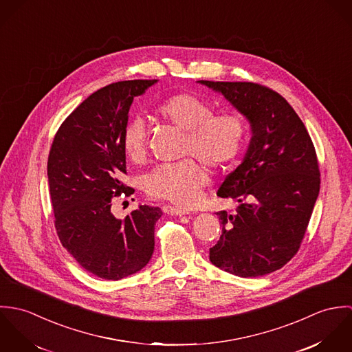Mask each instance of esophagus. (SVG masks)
Instances as JSON below:
<instances>
[{
  "label": "esophagus",
  "mask_w": 352,
  "mask_h": 352,
  "mask_svg": "<svg viewBox=\"0 0 352 352\" xmlns=\"http://www.w3.org/2000/svg\"><path fill=\"white\" fill-rule=\"evenodd\" d=\"M162 211L165 214H170V215H186V214H188V210L179 208V207H175V206H170V204H165L162 207Z\"/></svg>",
  "instance_id": "34e87169"
}]
</instances>
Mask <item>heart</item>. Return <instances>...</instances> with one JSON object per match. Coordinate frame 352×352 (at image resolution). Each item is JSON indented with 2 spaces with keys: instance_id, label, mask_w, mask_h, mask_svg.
<instances>
[{
  "instance_id": "1",
  "label": "heart",
  "mask_w": 352,
  "mask_h": 352,
  "mask_svg": "<svg viewBox=\"0 0 352 352\" xmlns=\"http://www.w3.org/2000/svg\"><path fill=\"white\" fill-rule=\"evenodd\" d=\"M154 113L161 120L186 131L184 155H195L215 169L236 161L247 144L248 123L240 111L212 112L211 102L190 92L166 96L155 105ZM146 138V124L141 118L127 120L120 131V146L130 161L144 160ZM207 182L208 173L203 164L186 158L155 166L145 176L144 188L151 198L190 207L199 201Z\"/></svg>"
}]
</instances>
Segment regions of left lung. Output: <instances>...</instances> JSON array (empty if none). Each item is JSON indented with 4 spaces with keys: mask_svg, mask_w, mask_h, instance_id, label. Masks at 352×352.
Here are the masks:
<instances>
[{
    "mask_svg": "<svg viewBox=\"0 0 352 352\" xmlns=\"http://www.w3.org/2000/svg\"><path fill=\"white\" fill-rule=\"evenodd\" d=\"M221 92L251 122L250 149L217 195L239 201L218 211L222 234L210 261L243 278L271 274L301 247L320 191L314 145L287 100L256 82L199 81Z\"/></svg>",
    "mask_w": 352,
    "mask_h": 352,
    "instance_id": "left-lung-1",
    "label": "left lung"
}]
</instances>
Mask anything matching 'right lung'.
<instances>
[{
	"mask_svg": "<svg viewBox=\"0 0 352 352\" xmlns=\"http://www.w3.org/2000/svg\"><path fill=\"white\" fill-rule=\"evenodd\" d=\"M154 82L130 80L101 88L63 120L51 144L47 176L56 234L77 263L101 279L138 272L154 251L160 207L140 206L124 219L111 212L113 198L134 194L120 180L127 173L120 131L134 98Z\"/></svg>",
	"mask_w": 352,
	"mask_h": 352,
	"instance_id": "add662e5",
	"label": "right lung"
}]
</instances>
